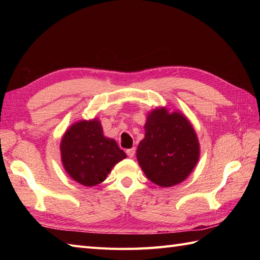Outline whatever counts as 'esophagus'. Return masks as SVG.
<instances>
[{
  "mask_svg": "<svg viewBox=\"0 0 260 260\" xmlns=\"http://www.w3.org/2000/svg\"><path fill=\"white\" fill-rule=\"evenodd\" d=\"M126 154L128 155V157H133L135 154V148H129V150H126Z\"/></svg>",
  "mask_w": 260,
  "mask_h": 260,
  "instance_id": "1",
  "label": "esophagus"
}]
</instances>
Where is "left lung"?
I'll return each instance as SVG.
<instances>
[{
    "label": "left lung",
    "mask_w": 260,
    "mask_h": 260,
    "mask_svg": "<svg viewBox=\"0 0 260 260\" xmlns=\"http://www.w3.org/2000/svg\"><path fill=\"white\" fill-rule=\"evenodd\" d=\"M145 137L136 157L147 179L169 187L184 181L200 156V145L191 123L179 112L156 108L147 115Z\"/></svg>",
    "instance_id": "left-lung-1"
}]
</instances>
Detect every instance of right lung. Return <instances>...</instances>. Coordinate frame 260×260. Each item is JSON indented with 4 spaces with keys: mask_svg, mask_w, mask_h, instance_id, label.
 Here are the masks:
<instances>
[{
    "mask_svg": "<svg viewBox=\"0 0 260 260\" xmlns=\"http://www.w3.org/2000/svg\"><path fill=\"white\" fill-rule=\"evenodd\" d=\"M60 152L66 172L85 186L102 183L114 165L126 157L116 141L104 136L96 118L71 125L62 136Z\"/></svg>",
    "mask_w": 260,
    "mask_h": 260,
    "instance_id": "1",
    "label": "right lung"
}]
</instances>
